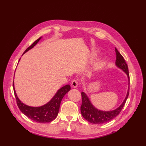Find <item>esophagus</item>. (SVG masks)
<instances>
[{"label": "esophagus", "mask_w": 146, "mask_h": 146, "mask_svg": "<svg viewBox=\"0 0 146 146\" xmlns=\"http://www.w3.org/2000/svg\"><path fill=\"white\" fill-rule=\"evenodd\" d=\"M79 84V81L78 80H72V82H71V86H72L73 88H76Z\"/></svg>", "instance_id": "esophagus-1"}]
</instances>
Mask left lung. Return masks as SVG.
Here are the masks:
<instances>
[{
    "label": "left lung",
    "mask_w": 146,
    "mask_h": 146,
    "mask_svg": "<svg viewBox=\"0 0 146 146\" xmlns=\"http://www.w3.org/2000/svg\"><path fill=\"white\" fill-rule=\"evenodd\" d=\"M116 52V62L115 64L118 68H120L124 72L126 73L128 78V91L127 93V95L125 97V100H123L122 104L119 107L116 109L115 110L110 111H101L97 110L91 104V101L89 99V98L84 92L81 93L82 95V105L80 107L81 114L83 116V117L86 120L94 124H100V123H106L110 122V120L113 119L115 117L119 114L121 110L125 105V103L126 102V100L129 96V74L128 71V67L126 62L124 60V58L122 55L119 53V51L117 50V49L115 48Z\"/></svg>",
    "instance_id": "8db88e82"
}]
</instances>
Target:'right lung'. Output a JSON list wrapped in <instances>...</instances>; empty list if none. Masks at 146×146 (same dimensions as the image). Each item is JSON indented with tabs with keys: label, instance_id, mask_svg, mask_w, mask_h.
<instances>
[{
	"label": "right lung",
	"instance_id": "add662e5",
	"mask_svg": "<svg viewBox=\"0 0 146 146\" xmlns=\"http://www.w3.org/2000/svg\"><path fill=\"white\" fill-rule=\"evenodd\" d=\"M40 38L41 37L35 41L30 46L26 49L24 53L27 52L29 49L33 48L38 43V42L40 40ZM13 86L17 104L19 110L31 120L39 123L50 122L54 119H55L58 115L62 100L64 95L71 90V87L69 84L64 86L58 90L55 96L52 98V99L49 102L46 104L45 105L40 106V107H31V106L24 104L19 100L15 92V90L14 83L13 84Z\"/></svg>",
	"mask_w": 146,
	"mask_h": 146
}]
</instances>
